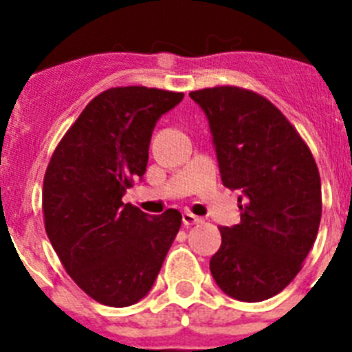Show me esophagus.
Instances as JSON below:
<instances>
[{"label": "esophagus", "instance_id": "obj_1", "mask_svg": "<svg viewBox=\"0 0 352 352\" xmlns=\"http://www.w3.org/2000/svg\"><path fill=\"white\" fill-rule=\"evenodd\" d=\"M182 223H184V226L197 225V223H201V217H197V215L192 214V212H184V214H182Z\"/></svg>", "mask_w": 352, "mask_h": 352}]
</instances>
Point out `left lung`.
Masks as SVG:
<instances>
[{
    "label": "left lung",
    "instance_id": "1",
    "mask_svg": "<svg viewBox=\"0 0 352 352\" xmlns=\"http://www.w3.org/2000/svg\"><path fill=\"white\" fill-rule=\"evenodd\" d=\"M190 96L208 118L221 181L241 190V223L219 228L210 272L234 300H268L296 278L316 241L322 181L314 157L283 113L254 91L221 85Z\"/></svg>",
    "mask_w": 352,
    "mask_h": 352
}]
</instances>
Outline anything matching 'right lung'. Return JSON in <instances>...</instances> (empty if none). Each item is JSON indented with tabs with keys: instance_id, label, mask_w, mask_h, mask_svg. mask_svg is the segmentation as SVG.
I'll use <instances>...</instances> for the list:
<instances>
[{
	"instance_id": "right-lung-1",
	"label": "right lung",
	"mask_w": 352,
	"mask_h": 352,
	"mask_svg": "<svg viewBox=\"0 0 352 352\" xmlns=\"http://www.w3.org/2000/svg\"><path fill=\"white\" fill-rule=\"evenodd\" d=\"M182 98L142 85L104 91L69 127L47 166V237L74 283L102 305L142 300L181 228L179 210L148 215L122 197L146 173L157 120Z\"/></svg>"
}]
</instances>
